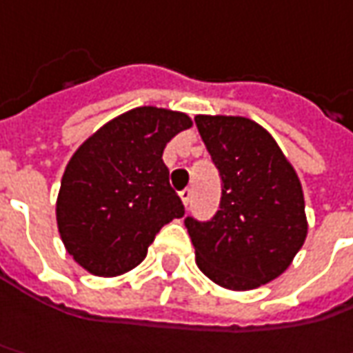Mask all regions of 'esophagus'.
<instances>
[{
    "instance_id": "1",
    "label": "esophagus",
    "mask_w": 353,
    "mask_h": 353,
    "mask_svg": "<svg viewBox=\"0 0 353 353\" xmlns=\"http://www.w3.org/2000/svg\"><path fill=\"white\" fill-rule=\"evenodd\" d=\"M179 197H181V203L188 207L189 203H191V189H183V191H179Z\"/></svg>"
}]
</instances>
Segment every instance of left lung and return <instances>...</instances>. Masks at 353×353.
<instances>
[{"label":"left lung","mask_w":353,"mask_h":353,"mask_svg":"<svg viewBox=\"0 0 353 353\" xmlns=\"http://www.w3.org/2000/svg\"><path fill=\"white\" fill-rule=\"evenodd\" d=\"M195 123L223 179L213 221L185 219L195 261L216 285L258 289L283 274L305 244L309 223L301 179L256 121L197 115Z\"/></svg>","instance_id":"obj_1"}]
</instances>
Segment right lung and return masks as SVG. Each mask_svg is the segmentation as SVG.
Returning a JSON list of instances; mask_svg holds the SVG:
<instances>
[{
    "label": "right lung",
    "mask_w": 353,
    "mask_h": 353,
    "mask_svg": "<svg viewBox=\"0 0 353 353\" xmlns=\"http://www.w3.org/2000/svg\"><path fill=\"white\" fill-rule=\"evenodd\" d=\"M191 117L164 107H134L85 139L70 158L56 225L66 252L97 277L137 268L160 228L183 216L162 154Z\"/></svg>",
    "instance_id": "obj_1"
}]
</instances>
